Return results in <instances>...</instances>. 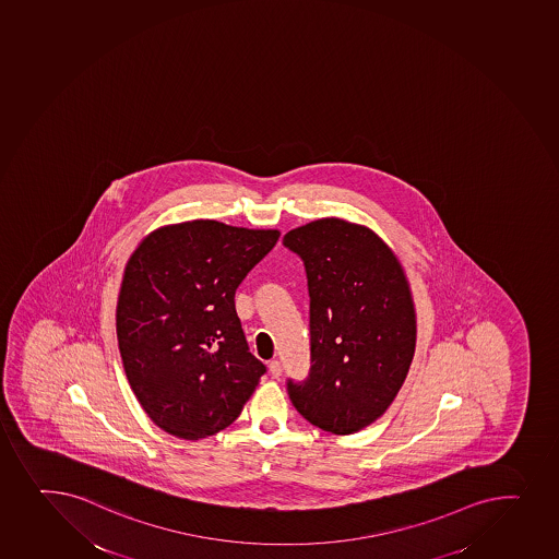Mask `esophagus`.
I'll list each match as a JSON object with an SVG mask.
<instances>
[{"label": "esophagus", "instance_id": "obj_1", "mask_svg": "<svg viewBox=\"0 0 559 559\" xmlns=\"http://www.w3.org/2000/svg\"><path fill=\"white\" fill-rule=\"evenodd\" d=\"M269 370H271V373H272V377H280L282 376V362H280V360H271V362H269Z\"/></svg>", "mask_w": 559, "mask_h": 559}]
</instances>
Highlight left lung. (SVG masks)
I'll return each mask as SVG.
<instances>
[{"mask_svg": "<svg viewBox=\"0 0 559 559\" xmlns=\"http://www.w3.org/2000/svg\"><path fill=\"white\" fill-rule=\"evenodd\" d=\"M306 266L311 368L287 379L309 424L353 435L373 424L400 392L416 347V312L405 272L359 224L320 218L283 237Z\"/></svg>", "mask_w": 559, "mask_h": 559, "instance_id": "1", "label": "left lung"}]
</instances>
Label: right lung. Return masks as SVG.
<instances>
[{
  "mask_svg": "<svg viewBox=\"0 0 559 559\" xmlns=\"http://www.w3.org/2000/svg\"><path fill=\"white\" fill-rule=\"evenodd\" d=\"M276 229L217 221L165 226L124 269L116 325L124 373L159 429L183 440L236 421L266 366L236 311V290L276 247Z\"/></svg>",
  "mask_w": 559,
  "mask_h": 559,
  "instance_id": "1",
  "label": "right lung"
}]
</instances>
